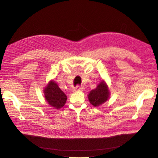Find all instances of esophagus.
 Segmentation results:
<instances>
[{"instance_id":"34e87169","label":"esophagus","mask_w":158,"mask_h":158,"mask_svg":"<svg viewBox=\"0 0 158 158\" xmlns=\"http://www.w3.org/2000/svg\"><path fill=\"white\" fill-rule=\"evenodd\" d=\"M84 87L83 86H80L79 85H77L74 88L75 91H83L84 90Z\"/></svg>"}]
</instances>
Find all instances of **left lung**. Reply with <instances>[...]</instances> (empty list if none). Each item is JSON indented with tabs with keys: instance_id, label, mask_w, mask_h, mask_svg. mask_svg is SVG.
<instances>
[{
	"instance_id": "left-lung-1",
	"label": "left lung",
	"mask_w": 158,
	"mask_h": 158,
	"mask_svg": "<svg viewBox=\"0 0 158 158\" xmlns=\"http://www.w3.org/2000/svg\"><path fill=\"white\" fill-rule=\"evenodd\" d=\"M109 97V91L103 81L98 85L97 88L91 91L88 95L89 101L94 107H98L106 102Z\"/></svg>"
}]
</instances>
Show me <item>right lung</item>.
<instances>
[{"label": "right lung", "mask_w": 158, "mask_h": 158, "mask_svg": "<svg viewBox=\"0 0 158 158\" xmlns=\"http://www.w3.org/2000/svg\"><path fill=\"white\" fill-rule=\"evenodd\" d=\"M46 101L55 109L63 107L66 102L67 97L54 81L51 82L44 89Z\"/></svg>", "instance_id": "obj_1"}]
</instances>
